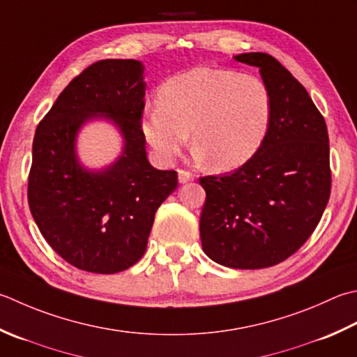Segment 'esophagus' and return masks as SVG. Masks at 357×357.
Segmentation results:
<instances>
[{"instance_id":"esophagus-1","label":"esophagus","mask_w":357,"mask_h":357,"mask_svg":"<svg viewBox=\"0 0 357 357\" xmlns=\"http://www.w3.org/2000/svg\"><path fill=\"white\" fill-rule=\"evenodd\" d=\"M195 178H197V174L195 173H192V172H188V170H178V179H179V183H188V181H193Z\"/></svg>"}]
</instances>
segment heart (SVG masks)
Instances as JSON below:
<instances>
[{
  "label": "heart",
  "mask_w": 357,
  "mask_h": 357,
  "mask_svg": "<svg viewBox=\"0 0 357 357\" xmlns=\"http://www.w3.org/2000/svg\"><path fill=\"white\" fill-rule=\"evenodd\" d=\"M274 102L254 75L230 69L195 68L167 80L158 107L142 119L145 141L162 160L192 149L215 170H234L252 159L269 135Z\"/></svg>",
  "instance_id": "heart-1"
}]
</instances>
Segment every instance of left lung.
<instances>
[{
    "instance_id": "obj_1",
    "label": "left lung",
    "mask_w": 357,
    "mask_h": 357,
    "mask_svg": "<svg viewBox=\"0 0 357 357\" xmlns=\"http://www.w3.org/2000/svg\"><path fill=\"white\" fill-rule=\"evenodd\" d=\"M260 68L274 117L257 155L225 176H201L202 250L222 266L261 269L284 261L316 230L331 193L330 139L308 91L280 61L248 52Z\"/></svg>"
}]
</instances>
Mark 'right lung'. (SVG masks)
Here are the masks:
<instances>
[{"label": "right lung", "instance_id": "right-lung-1", "mask_svg": "<svg viewBox=\"0 0 357 357\" xmlns=\"http://www.w3.org/2000/svg\"><path fill=\"white\" fill-rule=\"evenodd\" d=\"M142 71L136 60L93 63L35 130L27 202L49 246L77 269L116 274L141 260L158 207L178 187L176 172L153 169L146 159ZM96 114L119 125L126 150L109 169L89 174L76 164L73 141Z\"/></svg>", "mask_w": 357, "mask_h": 357}]
</instances>
